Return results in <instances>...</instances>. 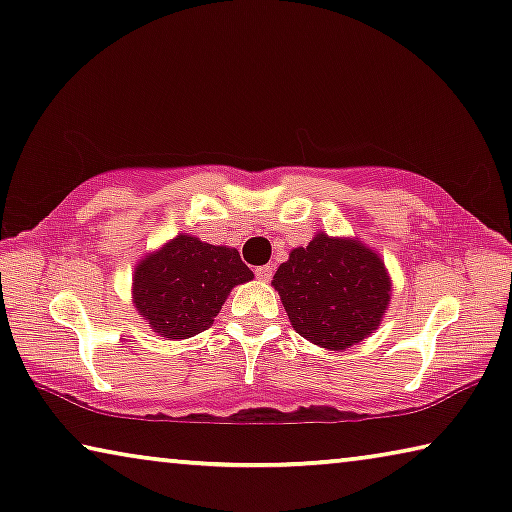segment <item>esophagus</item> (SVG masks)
<instances>
[{
	"label": "esophagus",
	"instance_id": "34e87169",
	"mask_svg": "<svg viewBox=\"0 0 512 512\" xmlns=\"http://www.w3.org/2000/svg\"><path fill=\"white\" fill-rule=\"evenodd\" d=\"M256 277L261 281H270L272 279V265H261V268H256Z\"/></svg>",
	"mask_w": 512,
	"mask_h": 512
}]
</instances>
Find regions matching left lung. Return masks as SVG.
I'll return each instance as SVG.
<instances>
[{
  "instance_id": "1",
  "label": "left lung",
  "mask_w": 512,
  "mask_h": 512,
  "mask_svg": "<svg viewBox=\"0 0 512 512\" xmlns=\"http://www.w3.org/2000/svg\"><path fill=\"white\" fill-rule=\"evenodd\" d=\"M272 286L298 335L330 351L372 335L390 305V277L381 256L360 240L325 233L293 249Z\"/></svg>"
}]
</instances>
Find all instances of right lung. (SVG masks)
<instances>
[{"label": "right lung", "mask_w": 512, "mask_h": 512, "mask_svg": "<svg viewBox=\"0 0 512 512\" xmlns=\"http://www.w3.org/2000/svg\"><path fill=\"white\" fill-rule=\"evenodd\" d=\"M254 279L238 249L214 247L180 233L133 272V307L168 339L207 330L233 286Z\"/></svg>", "instance_id": "1"}]
</instances>
